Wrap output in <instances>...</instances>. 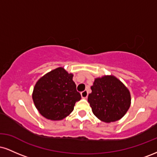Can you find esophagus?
Masks as SVG:
<instances>
[{"mask_svg":"<svg viewBox=\"0 0 157 157\" xmlns=\"http://www.w3.org/2000/svg\"><path fill=\"white\" fill-rule=\"evenodd\" d=\"M88 94H88L87 90H85V91L81 92V97H82V98H87Z\"/></svg>","mask_w":157,"mask_h":157,"instance_id":"34e87169","label":"esophagus"}]
</instances>
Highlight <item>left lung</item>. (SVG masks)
<instances>
[{"label":"left lung","mask_w":157,"mask_h":157,"mask_svg":"<svg viewBox=\"0 0 157 157\" xmlns=\"http://www.w3.org/2000/svg\"><path fill=\"white\" fill-rule=\"evenodd\" d=\"M91 89L88 102L94 114L102 122L117 121L130 108V91L113 75L96 78Z\"/></svg>","instance_id":"left-lung-1"}]
</instances>
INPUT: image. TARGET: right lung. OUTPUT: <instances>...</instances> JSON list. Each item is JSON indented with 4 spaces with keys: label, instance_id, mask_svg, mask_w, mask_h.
<instances>
[{
    "label": "right lung",
    "instance_id": "right-lung-1",
    "mask_svg": "<svg viewBox=\"0 0 157 157\" xmlns=\"http://www.w3.org/2000/svg\"><path fill=\"white\" fill-rule=\"evenodd\" d=\"M72 78V74L59 67L36 82L32 99L36 109L45 118L61 120L72 112L76 102L81 99Z\"/></svg>",
    "mask_w": 157,
    "mask_h": 157
}]
</instances>
